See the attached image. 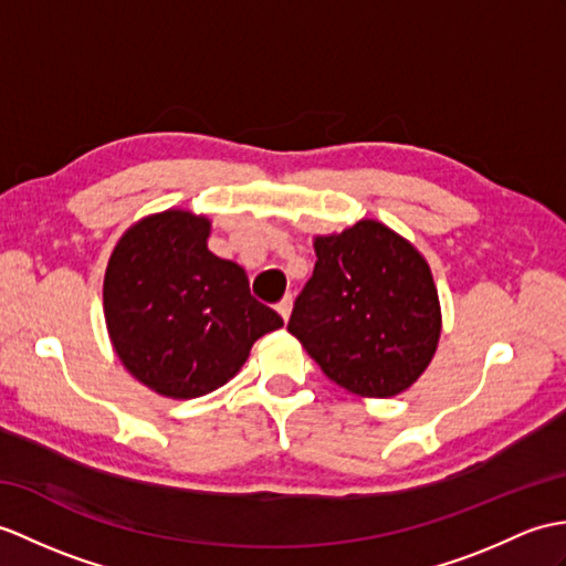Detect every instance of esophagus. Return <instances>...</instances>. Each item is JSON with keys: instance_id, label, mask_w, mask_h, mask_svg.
<instances>
[{"instance_id": "34e87169", "label": "esophagus", "mask_w": 566, "mask_h": 566, "mask_svg": "<svg viewBox=\"0 0 566 566\" xmlns=\"http://www.w3.org/2000/svg\"><path fill=\"white\" fill-rule=\"evenodd\" d=\"M292 308H294V301H292V296H286L282 304L277 306V311H280V315L284 321H289V315H292Z\"/></svg>"}]
</instances>
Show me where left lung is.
<instances>
[{
	"mask_svg": "<svg viewBox=\"0 0 566 566\" xmlns=\"http://www.w3.org/2000/svg\"><path fill=\"white\" fill-rule=\"evenodd\" d=\"M313 251L318 262L289 333L354 396H400L427 371L441 337L429 262L376 219L315 235Z\"/></svg>",
	"mask_w": 566,
	"mask_h": 566,
	"instance_id": "obj_1",
	"label": "left lung"
}]
</instances>
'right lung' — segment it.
<instances>
[{
  "instance_id": "1",
  "label": "right lung",
  "mask_w": 566,
  "mask_h": 566,
  "mask_svg": "<svg viewBox=\"0 0 566 566\" xmlns=\"http://www.w3.org/2000/svg\"><path fill=\"white\" fill-rule=\"evenodd\" d=\"M212 221L166 209L115 243L103 280L113 349L164 398L207 396L241 371L255 339L284 325L251 296L245 270L207 248Z\"/></svg>"
}]
</instances>
